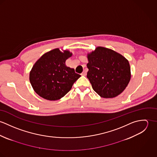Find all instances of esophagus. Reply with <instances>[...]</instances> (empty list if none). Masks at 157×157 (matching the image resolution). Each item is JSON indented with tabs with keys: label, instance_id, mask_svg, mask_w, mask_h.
<instances>
[{
	"label": "esophagus",
	"instance_id": "obj_1",
	"mask_svg": "<svg viewBox=\"0 0 157 157\" xmlns=\"http://www.w3.org/2000/svg\"><path fill=\"white\" fill-rule=\"evenodd\" d=\"M86 75V71H85V70H84L83 71V72L82 73V75H83V76H85Z\"/></svg>",
	"mask_w": 157,
	"mask_h": 157
}]
</instances>
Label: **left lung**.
<instances>
[{"instance_id": "8db88e82", "label": "left lung", "mask_w": 157, "mask_h": 157, "mask_svg": "<svg viewBox=\"0 0 157 157\" xmlns=\"http://www.w3.org/2000/svg\"><path fill=\"white\" fill-rule=\"evenodd\" d=\"M87 77L92 87L103 98L120 95L131 80L128 60L111 49L98 46L88 54Z\"/></svg>"}]
</instances>
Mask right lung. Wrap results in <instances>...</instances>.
I'll return each instance as SVG.
<instances>
[{"instance_id":"1","label":"right lung","mask_w":157,"mask_h":157,"mask_svg":"<svg viewBox=\"0 0 157 157\" xmlns=\"http://www.w3.org/2000/svg\"><path fill=\"white\" fill-rule=\"evenodd\" d=\"M72 53L59 48L44 54L34 65L29 73V81L34 91L48 100H57L65 96L74 83L81 76L65 62Z\"/></svg>"}]
</instances>
